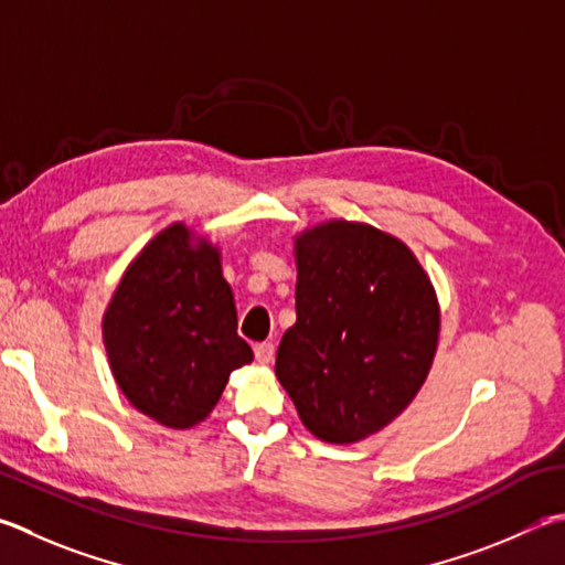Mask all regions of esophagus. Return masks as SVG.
I'll return each instance as SVG.
<instances>
[{
	"label": "esophagus",
	"instance_id": "1",
	"mask_svg": "<svg viewBox=\"0 0 565 565\" xmlns=\"http://www.w3.org/2000/svg\"><path fill=\"white\" fill-rule=\"evenodd\" d=\"M254 358L259 363H271L274 361V343H269V341L256 343L254 345Z\"/></svg>",
	"mask_w": 565,
	"mask_h": 565
}]
</instances>
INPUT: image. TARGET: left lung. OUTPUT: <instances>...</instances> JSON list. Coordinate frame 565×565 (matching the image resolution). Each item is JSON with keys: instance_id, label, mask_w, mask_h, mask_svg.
I'll return each mask as SVG.
<instances>
[{"instance_id": "8db88e82", "label": "left lung", "mask_w": 565, "mask_h": 565, "mask_svg": "<svg viewBox=\"0 0 565 565\" xmlns=\"http://www.w3.org/2000/svg\"><path fill=\"white\" fill-rule=\"evenodd\" d=\"M296 264V323L276 377L318 439L355 443L425 383L439 331L433 284L403 242L355 222L303 232Z\"/></svg>"}]
</instances>
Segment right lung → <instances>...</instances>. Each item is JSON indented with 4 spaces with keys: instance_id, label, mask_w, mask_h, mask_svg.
Listing matches in <instances>:
<instances>
[{
    "instance_id": "obj_1",
    "label": "right lung",
    "mask_w": 565,
    "mask_h": 565,
    "mask_svg": "<svg viewBox=\"0 0 565 565\" xmlns=\"http://www.w3.org/2000/svg\"><path fill=\"white\" fill-rule=\"evenodd\" d=\"M108 361L142 415L190 427L212 413L234 367L252 363L220 254L172 224L122 276L104 318Z\"/></svg>"
}]
</instances>
